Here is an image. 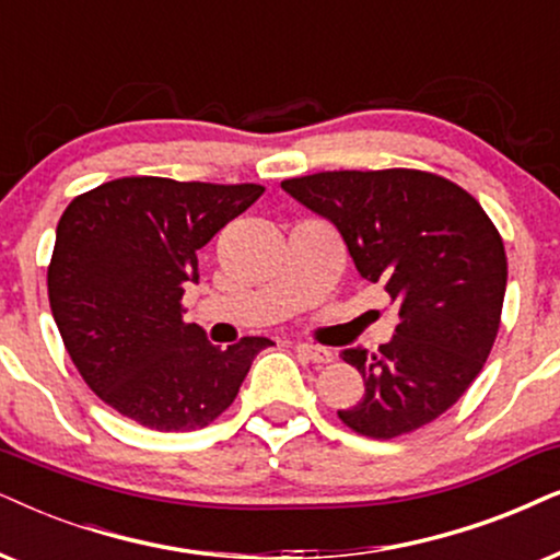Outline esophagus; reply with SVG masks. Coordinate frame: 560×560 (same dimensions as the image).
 <instances>
[{
    "instance_id": "1",
    "label": "esophagus",
    "mask_w": 560,
    "mask_h": 560,
    "mask_svg": "<svg viewBox=\"0 0 560 560\" xmlns=\"http://www.w3.org/2000/svg\"><path fill=\"white\" fill-rule=\"evenodd\" d=\"M294 349L300 351V357H304V359H307V362H313V364H328V362H332V351L325 349V346L296 343Z\"/></svg>"
}]
</instances>
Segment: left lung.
Instances as JSON below:
<instances>
[{
  "label": "left lung",
  "mask_w": 560,
  "mask_h": 560,
  "mask_svg": "<svg viewBox=\"0 0 560 560\" xmlns=\"http://www.w3.org/2000/svg\"><path fill=\"white\" fill-rule=\"evenodd\" d=\"M281 188L330 219L362 279L398 304L400 323L377 353L346 349L364 398L338 410L357 434L395 439L463 398L497 341L506 250L468 190L423 170H328Z\"/></svg>",
  "instance_id": "left-lung-1"
}]
</instances>
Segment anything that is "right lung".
Listing matches in <instances>:
<instances>
[{
  "label": "right lung",
  "instance_id": "1",
  "mask_svg": "<svg viewBox=\"0 0 560 560\" xmlns=\"http://www.w3.org/2000/svg\"><path fill=\"white\" fill-rule=\"evenodd\" d=\"M258 183L108 180L63 209L48 302L69 357L105 406L154 431L209 427L237 398L264 336L219 349L183 320L198 256L256 203Z\"/></svg>",
  "mask_w": 560,
  "mask_h": 560
}]
</instances>
